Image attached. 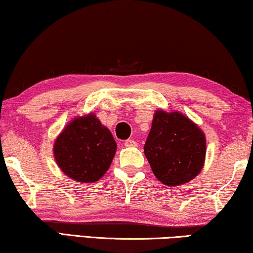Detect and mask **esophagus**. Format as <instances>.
Segmentation results:
<instances>
[{
  "instance_id": "34e87169",
  "label": "esophagus",
  "mask_w": 253,
  "mask_h": 253,
  "mask_svg": "<svg viewBox=\"0 0 253 253\" xmlns=\"http://www.w3.org/2000/svg\"><path fill=\"white\" fill-rule=\"evenodd\" d=\"M124 145H126V147H135V146H137V141L133 140V139H127V140L124 142Z\"/></svg>"
}]
</instances>
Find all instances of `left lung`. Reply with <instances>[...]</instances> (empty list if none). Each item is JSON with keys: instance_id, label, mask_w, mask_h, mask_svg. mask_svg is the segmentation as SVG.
<instances>
[{"instance_id": "8db88e82", "label": "left lung", "mask_w": 253, "mask_h": 253, "mask_svg": "<svg viewBox=\"0 0 253 253\" xmlns=\"http://www.w3.org/2000/svg\"><path fill=\"white\" fill-rule=\"evenodd\" d=\"M206 135L179 112L156 111L144 146L155 177L167 186L193 180L204 166Z\"/></svg>"}]
</instances>
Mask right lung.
Returning <instances> with one entry per match:
<instances>
[{
	"label": "right lung",
	"instance_id": "1",
	"mask_svg": "<svg viewBox=\"0 0 253 253\" xmlns=\"http://www.w3.org/2000/svg\"><path fill=\"white\" fill-rule=\"evenodd\" d=\"M116 142L93 113L72 120L53 145L58 167L73 180L94 182L109 169Z\"/></svg>",
	"mask_w": 253,
	"mask_h": 253
}]
</instances>
